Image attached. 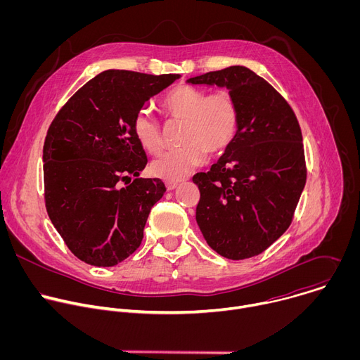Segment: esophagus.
<instances>
[{
    "instance_id": "esophagus-1",
    "label": "esophagus",
    "mask_w": 360,
    "mask_h": 360,
    "mask_svg": "<svg viewBox=\"0 0 360 360\" xmlns=\"http://www.w3.org/2000/svg\"><path fill=\"white\" fill-rule=\"evenodd\" d=\"M165 186H167L168 191H172V189H175L178 186V182L176 181H167Z\"/></svg>"
}]
</instances>
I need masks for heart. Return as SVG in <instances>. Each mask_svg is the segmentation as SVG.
<instances>
[{
  "mask_svg": "<svg viewBox=\"0 0 360 360\" xmlns=\"http://www.w3.org/2000/svg\"><path fill=\"white\" fill-rule=\"evenodd\" d=\"M161 111L168 121L184 122L182 146L168 150L150 164V172L165 181H179L199 167L205 155H218L235 139L239 111L228 91L208 94L192 85H178L161 99ZM132 131L139 145L149 153L162 148L161 124L141 110L132 120Z\"/></svg>",
  "mask_w": 360,
  "mask_h": 360,
  "instance_id": "b5f03b06",
  "label": "heart"
}]
</instances>
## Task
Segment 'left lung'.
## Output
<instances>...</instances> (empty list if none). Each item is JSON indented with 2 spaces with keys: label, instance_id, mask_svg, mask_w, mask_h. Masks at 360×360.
<instances>
[{
  "label": "left lung",
  "instance_id": "left-lung-1",
  "mask_svg": "<svg viewBox=\"0 0 360 360\" xmlns=\"http://www.w3.org/2000/svg\"><path fill=\"white\" fill-rule=\"evenodd\" d=\"M188 82L226 86L239 111L232 143L211 171L192 178L200 192L196 222L224 258H252L289 228L306 184L297 118L288 101L246 67L211 71Z\"/></svg>",
  "mask_w": 360,
  "mask_h": 360
}]
</instances>
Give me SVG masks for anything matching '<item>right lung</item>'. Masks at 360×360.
Here are the masks:
<instances>
[{"mask_svg":"<svg viewBox=\"0 0 360 360\" xmlns=\"http://www.w3.org/2000/svg\"><path fill=\"white\" fill-rule=\"evenodd\" d=\"M178 78L104 71L81 86L51 122L42 150L45 208L82 262L114 266L141 245L149 211L167 188L160 178H138L148 160L132 120L150 96Z\"/></svg>","mask_w":360,"mask_h":360,"instance_id":"1","label":"right lung"}]
</instances>
